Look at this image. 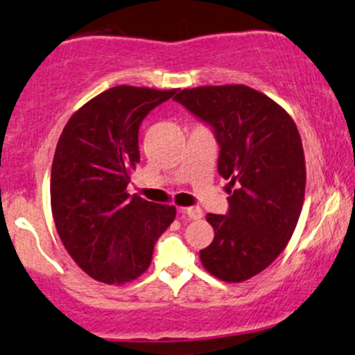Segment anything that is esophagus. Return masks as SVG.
Masks as SVG:
<instances>
[{"label":"esophagus","instance_id":"1","mask_svg":"<svg viewBox=\"0 0 355 355\" xmlns=\"http://www.w3.org/2000/svg\"><path fill=\"white\" fill-rule=\"evenodd\" d=\"M181 212H182V214H186L189 219H193V220L202 218L201 207H184V209H181Z\"/></svg>","mask_w":355,"mask_h":355}]
</instances>
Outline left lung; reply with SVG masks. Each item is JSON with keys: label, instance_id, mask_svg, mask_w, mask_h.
Wrapping results in <instances>:
<instances>
[{"label": "left lung", "instance_id": "obj_1", "mask_svg": "<svg viewBox=\"0 0 355 355\" xmlns=\"http://www.w3.org/2000/svg\"><path fill=\"white\" fill-rule=\"evenodd\" d=\"M174 101L214 129L218 171L229 181V211L206 216L214 239L199 257L220 281H248L284 251L301 216L306 161L297 126L244 85L182 89Z\"/></svg>", "mask_w": 355, "mask_h": 355}]
</instances>
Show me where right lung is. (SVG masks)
Here are the masks:
<instances>
[{
  "label": "right lung",
  "mask_w": 355,
  "mask_h": 355,
  "mask_svg": "<svg viewBox=\"0 0 355 355\" xmlns=\"http://www.w3.org/2000/svg\"><path fill=\"white\" fill-rule=\"evenodd\" d=\"M178 89L114 86L71 116L54 153L51 209L66 251L87 276L124 284L146 272L176 207L128 194L148 112Z\"/></svg>",
  "instance_id": "obj_1"
}]
</instances>
